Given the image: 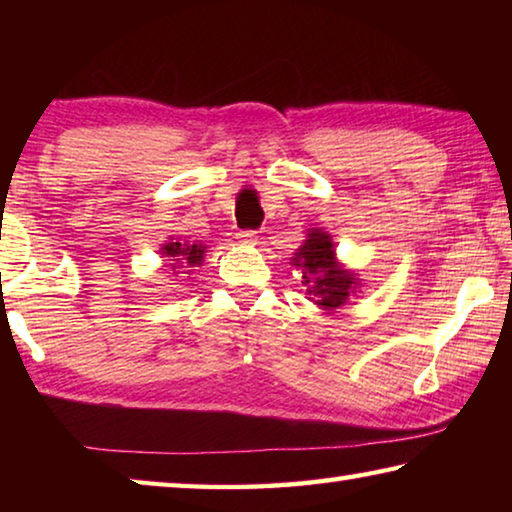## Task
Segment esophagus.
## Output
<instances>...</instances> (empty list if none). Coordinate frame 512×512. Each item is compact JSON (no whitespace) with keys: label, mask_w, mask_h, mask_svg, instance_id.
<instances>
[{"label":"esophagus","mask_w":512,"mask_h":512,"mask_svg":"<svg viewBox=\"0 0 512 512\" xmlns=\"http://www.w3.org/2000/svg\"><path fill=\"white\" fill-rule=\"evenodd\" d=\"M237 239L241 241V244L255 246L257 244V232L255 230H239L237 232Z\"/></svg>","instance_id":"34e87169"}]
</instances>
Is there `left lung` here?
<instances>
[{
	"label": "left lung",
	"mask_w": 512,
	"mask_h": 512,
	"mask_svg": "<svg viewBox=\"0 0 512 512\" xmlns=\"http://www.w3.org/2000/svg\"><path fill=\"white\" fill-rule=\"evenodd\" d=\"M291 264L300 268L309 300L325 311L343 307L359 287L357 275L336 262L334 241L320 228L309 230Z\"/></svg>",
	"instance_id": "1"
}]
</instances>
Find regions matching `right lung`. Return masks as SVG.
<instances>
[{
    "mask_svg": "<svg viewBox=\"0 0 512 512\" xmlns=\"http://www.w3.org/2000/svg\"><path fill=\"white\" fill-rule=\"evenodd\" d=\"M205 248L203 244H189V241H167V244L162 246V257H169V262H173V271L176 268H194V266H201L203 262V255H205ZM180 273V271H176ZM185 273H192V271H185Z\"/></svg>",
    "mask_w": 512,
    "mask_h": 512,
    "instance_id": "right-lung-1",
    "label": "right lung"
}]
</instances>
